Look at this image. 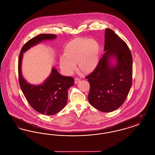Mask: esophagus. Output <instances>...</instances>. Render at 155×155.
I'll return each instance as SVG.
<instances>
[{"label": "esophagus", "instance_id": "esophagus-1", "mask_svg": "<svg viewBox=\"0 0 155 155\" xmlns=\"http://www.w3.org/2000/svg\"><path fill=\"white\" fill-rule=\"evenodd\" d=\"M80 81V79L79 78H77V77L75 78V84L78 83Z\"/></svg>", "mask_w": 155, "mask_h": 155}]
</instances>
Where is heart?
Here are the masks:
<instances>
[{
    "label": "heart",
    "instance_id": "obj_1",
    "mask_svg": "<svg viewBox=\"0 0 155 155\" xmlns=\"http://www.w3.org/2000/svg\"><path fill=\"white\" fill-rule=\"evenodd\" d=\"M99 45L94 39L76 38L69 42L64 48V55L60 58V66L68 75L72 74L78 63L79 68L84 73L95 70L99 62Z\"/></svg>",
    "mask_w": 155,
    "mask_h": 155
}]
</instances>
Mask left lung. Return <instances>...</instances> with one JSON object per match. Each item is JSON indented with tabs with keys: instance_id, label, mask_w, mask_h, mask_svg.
I'll use <instances>...</instances> for the list:
<instances>
[{
	"instance_id": "obj_1",
	"label": "left lung",
	"mask_w": 155,
	"mask_h": 155,
	"mask_svg": "<svg viewBox=\"0 0 155 155\" xmlns=\"http://www.w3.org/2000/svg\"><path fill=\"white\" fill-rule=\"evenodd\" d=\"M105 53L95 69L85 77L90 84L88 99L96 109L110 112L119 108L128 96L133 81V58L125 42L110 28L104 34ZM115 58L117 63L110 64Z\"/></svg>"
}]
</instances>
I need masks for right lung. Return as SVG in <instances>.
<instances>
[{
	"instance_id": "right-lung-1",
	"label": "right lung",
	"mask_w": 155,
	"mask_h": 155,
	"mask_svg": "<svg viewBox=\"0 0 155 155\" xmlns=\"http://www.w3.org/2000/svg\"><path fill=\"white\" fill-rule=\"evenodd\" d=\"M56 38L54 34H41L31 39L22 46L18 58V80L24 96L35 110L48 116L53 115L65 107L67 102V91L74 85V78L63 76L55 68H53L51 74L43 84L31 85L22 77L21 61L23 53L30 48L44 40H52Z\"/></svg>"
}]
</instances>
